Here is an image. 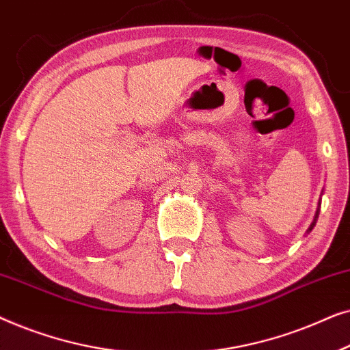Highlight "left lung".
Masks as SVG:
<instances>
[{"mask_svg": "<svg viewBox=\"0 0 350 350\" xmlns=\"http://www.w3.org/2000/svg\"><path fill=\"white\" fill-rule=\"evenodd\" d=\"M320 196H323V189H322V193H320ZM320 199H319V205H317V210H315V215H314V219H312V223H310V226L308 228V231H306V234H309L310 231H312L314 229V226H315V223H317V218H319V213H320Z\"/></svg>", "mask_w": 350, "mask_h": 350, "instance_id": "8db88e82", "label": "left lung"}]
</instances>
